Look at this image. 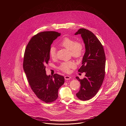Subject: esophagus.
I'll list each match as a JSON object with an SVG mask.
<instances>
[{
	"label": "esophagus",
	"instance_id": "34e87169",
	"mask_svg": "<svg viewBox=\"0 0 126 126\" xmlns=\"http://www.w3.org/2000/svg\"><path fill=\"white\" fill-rule=\"evenodd\" d=\"M64 78H65V80H69L71 78V77L70 76H65L64 77Z\"/></svg>",
	"mask_w": 126,
	"mask_h": 126
}]
</instances>
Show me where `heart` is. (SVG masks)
Wrapping results in <instances>:
<instances>
[{"mask_svg":"<svg viewBox=\"0 0 126 126\" xmlns=\"http://www.w3.org/2000/svg\"><path fill=\"white\" fill-rule=\"evenodd\" d=\"M59 45L69 50L71 55L74 58H79L81 56L83 52V46L80 42H76L72 39L65 37L59 43ZM49 55L52 59L56 57V48L52 46L49 49ZM75 63L71 61L62 63L59 68L64 72H68L70 68L75 67Z\"/></svg>","mask_w":126,"mask_h":126,"instance_id":"b5f03b06","label":"heart"}]
</instances>
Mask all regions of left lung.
I'll use <instances>...</instances> for the list:
<instances>
[{"mask_svg":"<svg viewBox=\"0 0 126 126\" xmlns=\"http://www.w3.org/2000/svg\"><path fill=\"white\" fill-rule=\"evenodd\" d=\"M80 35L86 51L82 66L78 72L86 73L85 78L76 79L80 82V90L76 95L81 100H88L97 94L102 85L105 76V55L101 43L94 34L84 28H80L75 35Z\"/></svg>","mask_w":126,"mask_h":126,"instance_id":"1","label":"left lung"}]
</instances>
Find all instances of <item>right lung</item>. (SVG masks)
Here are the masks:
<instances>
[{
    "label": "right lung",
    "mask_w": 126,
    "mask_h": 126,
    "mask_svg": "<svg viewBox=\"0 0 126 126\" xmlns=\"http://www.w3.org/2000/svg\"><path fill=\"white\" fill-rule=\"evenodd\" d=\"M60 33L44 32L38 33L30 40L25 49L23 67L30 86L38 98L46 103L58 97V91L64 84L63 76L46 73V65L50 58L51 44Z\"/></svg>",
    "instance_id": "add662e5"
}]
</instances>
